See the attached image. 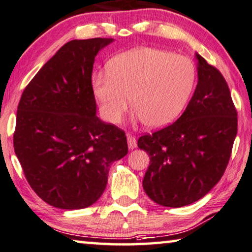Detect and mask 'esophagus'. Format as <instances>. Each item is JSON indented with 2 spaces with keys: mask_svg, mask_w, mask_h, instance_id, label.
Wrapping results in <instances>:
<instances>
[{
  "mask_svg": "<svg viewBox=\"0 0 252 252\" xmlns=\"http://www.w3.org/2000/svg\"><path fill=\"white\" fill-rule=\"evenodd\" d=\"M126 139H127V147H129V149H134L135 147H137V140H135V138L133 135H131L127 133L126 134Z\"/></svg>",
  "mask_w": 252,
  "mask_h": 252,
  "instance_id": "1",
  "label": "esophagus"
}]
</instances>
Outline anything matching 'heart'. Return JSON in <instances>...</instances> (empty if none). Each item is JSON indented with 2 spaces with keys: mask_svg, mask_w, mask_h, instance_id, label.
I'll return each mask as SVG.
<instances>
[{
  "mask_svg": "<svg viewBox=\"0 0 252 252\" xmlns=\"http://www.w3.org/2000/svg\"><path fill=\"white\" fill-rule=\"evenodd\" d=\"M195 68L183 56L135 48L111 59L107 73L93 77L94 94L107 122L119 123L132 96L135 119L161 127L176 119L193 89Z\"/></svg>",
  "mask_w": 252,
  "mask_h": 252,
  "instance_id": "heart-1",
  "label": "heart"
}]
</instances>
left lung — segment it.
<instances>
[{
  "label": "left lung",
  "mask_w": 252,
  "mask_h": 252,
  "mask_svg": "<svg viewBox=\"0 0 252 252\" xmlns=\"http://www.w3.org/2000/svg\"><path fill=\"white\" fill-rule=\"evenodd\" d=\"M195 58L197 85L181 118L138 140L150 157L143 189L161 206L205 196L224 174L237 137V110L224 77L202 56Z\"/></svg>",
  "instance_id": "8db88e82"
}]
</instances>
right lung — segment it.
I'll list each match as a JSON object with an SVG mask.
<instances>
[{
  "label": "right lung",
  "mask_w": 252,
  "mask_h": 252,
  "mask_svg": "<svg viewBox=\"0 0 252 252\" xmlns=\"http://www.w3.org/2000/svg\"><path fill=\"white\" fill-rule=\"evenodd\" d=\"M111 38L71 40L34 76L18 105L15 155L48 204L79 210L104 191L112 162L127 154L125 131L96 115L92 71Z\"/></svg>",
  "instance_id": "obj_1"
}]
</instances>
